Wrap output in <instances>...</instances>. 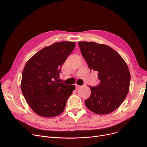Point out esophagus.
<instances>
[{"label": "esophagus", "instance_id": "obj_1", "mask_svg": "<svg viewBox=\"0 0 147 147\" xmlns=\"http://www.w3.org/2000/svg\"><path fill=\"white\" fill-rule=\"evenodd\" d=\"M75 86H76V89H79V88L80 87V85H78V84H75Z\"/></svg>", "mask_w": 147, "mask_h": 147}]
</instances>
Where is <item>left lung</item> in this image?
<instances>
[{"label":"left lung","instance_id":"1","mask_svg":"<svg viewBox=\"0 0 147 147\" xmlns=\"http://www.w3.org/2000/svg\"><path fill=\"white\" fill-rule=\"evenodd\" d=\"M79 45L90 69L98 72L100 80L98 86H89L91 94L84 103L96 114H109L120 107L128 94L129 68L122 57L109 46L87 42H80Z\"/></svg>","mask_w":147,"mask_h":147}]
</instances>
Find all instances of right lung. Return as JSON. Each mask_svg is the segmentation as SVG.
<instances>
[{
  "label": "right lung",
  "instance_id": "right-lung-1",
  "mask_svg": "<svg viewBox=\"0 0 147 147\" xmlns=\"http://www.w3.org/2000/svg\"><path fill=\"white\" fill-rule=\"evenodd\" d=\"M75 46L73 42H61L45 47L27 62L23 69L22 94L31 109L42 117H55L63 113L76 88L58 80L61 67Z\"/></svg>",
  "mask_w": 147,
  "mask_h": 147
}]
</instances>
